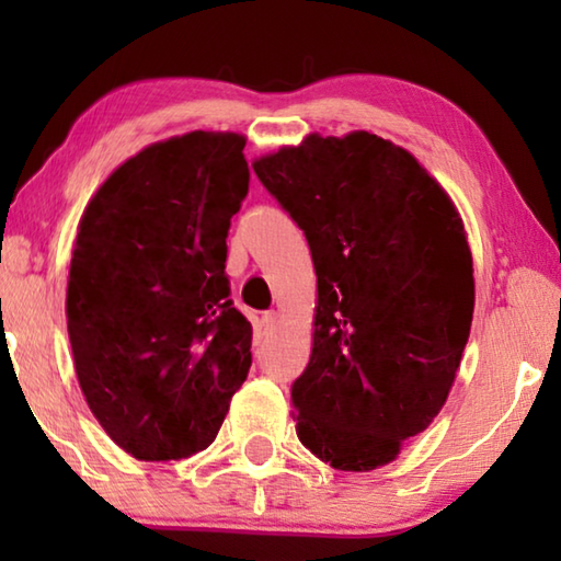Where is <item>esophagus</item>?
Wrapping results in <instances>:
<instances>
[{"instance_id": "34e87169", "label": "esophagus", "mask_w": 561, "mask_h": 561, "mask_svg": "<svg viewBox=\"0 0 561 561\" xmlns=\"http://www.w3.org/2000/svg\"><path fill=\"white\" fill-rule=\"evenodd\" d=\"M277 321H279L277 311H267V314L262 317V329H264V331H272L274 327H277Z\"/></svg>"}]
</instances>
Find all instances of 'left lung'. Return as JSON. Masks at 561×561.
Returning <instances> with one entry per match:
<instances>
[{
	"label": "left lung",
	"mask_w": 561,
	"mask_h": 561,
	"mask_svg": "<svg viewBox=\"0 0 561 561\" xmlns=\"http://www.w3.org/2000/svg\"><path fill=\"white\" fill-rule=\"evenodd\" d=\"M252 168L317 272L311 356L291 386L299 440L334 470L393 462L448 401L470 336L458 207L413 153L368 130L309 133Z\"/></svg>",
	"instance_id": "1"
}]
</instances>
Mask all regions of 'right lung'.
Masks as SVG:
<instances>
[{"label": "right lung", "instance_id": "right-lung-1", "mask_svg": "<svg viewBox=\"0 0 561 561\" xmlns=\"http://www.w3.org/2000/svg\"><path fill=\"white\" fill-rule=\"evenodd\" d=\"M247 138L193 130L113 170L73 242L66 327L91 413L136 460L205 450L252 366L227 230L250 187Z\"/></svg>", "mask_w": 561, "mask_h": 561}]
</instances>
